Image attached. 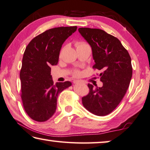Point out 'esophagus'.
<instances>
[{"label":"esophagus","mask_w":150,"mask_h":150,"mask_svg":"<svg viewBox=\"0 0 150 150\" xmlns=\"http://www.w3.org/2000/svg\"><path fill=\"white\" fill-rule=\"evenodd\" d=\"M73 83H74V84H78V83H80V81H78V80H74L73 81Z\"/></svg>","instance_id":"obj_1"}]
</instances>
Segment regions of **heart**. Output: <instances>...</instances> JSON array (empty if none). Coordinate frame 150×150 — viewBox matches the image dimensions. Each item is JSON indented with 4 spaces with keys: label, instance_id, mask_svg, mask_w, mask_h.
Returning a JSON list of instances; mask_svg holds the SVG:
<instances>
[{
    "label": "heart",
    "instance_id": "heart-1",
    "mask_svg": "<svg viewBox=\"0 0 150 150\" xmlns=\"http://www.w3.org/2000/svg\"><path fill=\"white\" fill-rule=\"evenodd\" d=\"M84 45V43H82V42H78L76 44V46H80V45ZM78 74V72H76L75 74L77 75Z\"/></svg>",
    "mask_w": 150,
    "mask_h": 150
}]
</instances>
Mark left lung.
<instances>
[{
	"instance_id": "1",
	"label": "left lung",
	"mask_w": 150,
	"mask_h": 150,
	"mask_svg": "<svg viewBox=\"0 0 150 150\" xmlns=\"http://www.w3.org/2000/svg\"><path fill=\"white\" fill-rule=\"evenodd\" d=\"M78 31L92 48L93 68L103 71L100 74L102 87L88 84L90 92L82 98V104L92 114L106 116L119 105L129 87L130 56L118 39L101 29L80 28Z\"/></svg>"
}]
</instances>
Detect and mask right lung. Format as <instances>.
<instances>
[{
	"label": "right lung",
	"instance_id": "right-lung-1",
	"mask_svg": "<svg viewBox=\"0 0 150 150\" xmlns=\"http://www.w3.org/2000/svg\"><path fill=\"white\" fill-rule=\"evenodd\" d=\"M76 29V26L49 29L26 46L20 72L21 98L26 114L35 121L50 119L56 112L58 94L72 85L68 81L54 84L50 66L57 64L62 45Z\"/></svg>",
	"mask_w": 150,
	"mask_h": 150
}]
</instances>
